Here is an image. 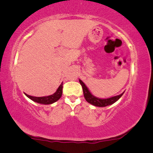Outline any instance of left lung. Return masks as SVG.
Returning <instances> with one entry per match:
<instances>
[{
  "mask_svg": "<svg viewBox=\"0 0 153 153\" xmlns=\"http://www.w3.org/2000/svg\"><path fill=\"white\" fill-rule=\"evenodd\" d=\"M79 82H80L81 86H82L83 95H84L85 100H86L88 103L93 104V105L95 106L104 107V106H106L111 105V104H113L116 101H118V100L121 97V96L123 95V93H124V92H123V93L122 94H120V95L114 96V97L107 98V99H100V98L96 97L94 95H92L86 85H85L84 84V83H83L81 80H80V79H79Z\"/></svg>",
  "mask_w": 153,
  "mask_h": 153,
  "instance_id": "left-lung-1",
  "label": "left lung"
}]
</instances>
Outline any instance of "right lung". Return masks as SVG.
Here are the masks:
<instances>
[{
    "label": "right lung",
    "mask_w": 153,
    "mask_h": 153,
    "mask_svg": "<svg viewBox=\"0 0 153 153\" xmlns=\"http://www.w3.org/2000/svg\"><path fill=\"white\" fill-rule=\"evenodd\" d=\"M62 94V83L60 85V86L58 87L57 91L55 93H53V95H49V96H45V97H33V96H30L27 95L25 93L27 97L30 98L31 100L34 101L37 103L42 104H53L56 101H58V100L61 97Z\"/></svg>",
    "instance_id": "right-lung-1"
}]
</instances>
